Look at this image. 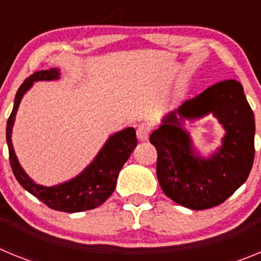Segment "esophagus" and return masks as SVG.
<instances>
[{
	"mask_svg": "<svg viewBox=\"0 0 261 261\" xmlns=\"http://www.w3.org/2000/svg\"><path fill=\"white\" fill-rule=\"evenodd\" d=\"M149 133H150V126L147 124L142 123L137 126V137L140 141H146L149 138Z\"/></svg>",
	"mask_w": 261,
	"mask_h": 261,
	"instance_id": "1",
	"label": "esophagus"
}]
</instances>
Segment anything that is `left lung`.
<instances>
[{"label": "left lung", "mask_w": 261, "mask_h": 261, "mask_svg": "<svg viewBox=\"0 0 261 261\" xmlns=\"http://www.w3.org/2000/svg\"><path fill=\"white\" fill-rule=\"evenodd\" d=\"M213 112L226 130L223 146L209 160L193 153L184 118ZM155 146L156 177L166 196L179 205L202 211L222 204L247 180L255 158V117L235 80L212 85L186 100L150 135Z\"/></svg>", "instance_id": "8db88e82"}]
</instances>
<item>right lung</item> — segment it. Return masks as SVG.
I'll list each match as a JSON object with an SVG mask.
<instances>
[{
  "label": "right lung",
  "mask_w": 261,
  "mask_h": 261,
  "mask_svg": "<svg viewBox=\"0 0 261 261\" xmlns=\"http://www.w3.org/2000/svg\"><path fill=\"white\" fill-rule=\"evenodd\" d=\"M59 75L60 73L57 69L40 70L30 75L20 85L14 100V108L8 119L6 141L9 146L11 170L20 186L31 195L35 196L36 199L44 202L48 208L65 212V213H77V212L95 209L112 195L116 187L120 170L128 161L133 149L137 146V137L133 128H126L121 132H117L116 135L111 136L93 162L78 176L66 183L55 187H43L34 183L27 176L26 172L23 171L14 153L13 144H11V130L23 94L26 93L35 81L56 80Z\"/></svg>",
  "instance_id": "right-lung-1"
}]
</instances>
